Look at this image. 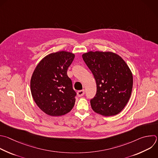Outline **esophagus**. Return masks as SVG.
Segmentation results:
<instances>
[{
  "label": "esophagus",
  "mask_w": 158,
  "mask_h": 158,
  "mask_svg": "<svg viewBox=\"0 0 158 158\" xmlns=\"http://www.w3.org/2000/svg\"><path fill=\"white\" fill-rule=\"evenodd\" d=\"M84 94H85V90H79L77 92V95L79 97L83 96L84 95Z\"/></svg>",
  "instance_id": "34e87169"
}]
</instances>
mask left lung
Segmentation results:
<instances>
[{
    "label": "left lung",
    "instance_id": "8db88e82",
    "mask_svg": "<svg viewBox=\"0 0 158 158\" xmlns=\"http://www.w3.org/2000/svg\"><path fill=\"white\" fill-rule=\"evenodd\" d=\"M82 58L92 73L97 92L90 99L92 110L103 116H113L125 107L133 88L132 73L118 55L112 52L89 51Z\"/></svg>",
    "mask_w": 158,
    "mask_h": 158
}]
</instances>
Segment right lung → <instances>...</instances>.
<instances>
[{
  "label": "right lung",
  "mask_w": 158,
  "mask_h": 158,
  "mask_svg": "<svg viewBox=\"0 0 158 158\" xmlns=\"http://www.w3.org/2000/svg\"><path fill=\"white\" fill-rule=\"evenodd\" d=\"M75 55L58 51L45 56L36 67L30 81L32 97L38 107L51 116H61L73 108L76 92L67 71Z\"/></svg>",
  "instance_id": "right-lung-1"
}]
</instances>
